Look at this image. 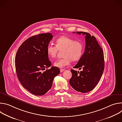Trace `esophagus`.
<instances>
[{
    "instance_id": "1",
    "label": "esophagus",
    "mask_w": 122,
    "mask_h": 122,
    "mask_svg": "<svg viewBox=\"0 0 122 122\" xmlns=\"http://www.w3.org/2000/svg\"><path fill=\"white\" fill-rule=\"evenodd\" d=\"M65 70V69H63V68H61L60 69V72H63Z\"/></svg>"
}]
</instances>
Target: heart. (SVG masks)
Returning a JSON list of instances; mask_svg holds the SVG:
<instances>
[{
  "label": "heart",
  "mask_w": 122,
  "mask_h": 122,
  "mask_svg": "<svg viewBox=\"0 0 122 122\" xmlns=\"http://www.w3.org/2000/svg\"><path fill=\"white\" fill-rule=\"evenodd\" d=\"M56 45L49 43L46 48L48 56L52 58H55L57 54L58 50L64 49V57L56 61L54 63L55 66L62 68L69 65L71 60L73 61L79 60L82 56L84 49L83 43L80 41L67 36H62L56 41Z\"/></svg>",
  "instance_id": "1"
}]
</instances>
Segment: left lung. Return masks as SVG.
<instances>
[{
	"label": "left lung",
	"mask_w": 122,
	"mask_h": 122,
	"mask_svg": "<svg viewBox=\"0 0 122 122\" xmlns=\"http://www.w3.org/2000/svg\"><path fill=\"white\" fill-rule=\"evenodd\" d=\"M73 33H75L74 32ZM85 35V51L73 68H79L80 72L71 69L72 77L69 83L76 91L87 93L92 90L99 81L104 69L103 51L96 38L88 33L77 32Z\"/></svg>",
	"instance_id": "obj_1"
}]
</instances>
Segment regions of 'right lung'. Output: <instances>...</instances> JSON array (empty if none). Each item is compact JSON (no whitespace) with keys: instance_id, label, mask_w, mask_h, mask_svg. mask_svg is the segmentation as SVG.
Segmentation results:
<instances>
[{"instance_id":"1","label":"right lung","mask_w":122,"mask_h":122,"mask_svg":"<svg viewBox=\"0 0 122 122\" xmlns=\"http://www.w3.org/2000/svg\"><path fill=\"white\" fill-rule=\"evenodd\" d=\"M53 36L49 33L30 37L19 47L15 56L17 76L24 87L32 94L42 96L51 87L54 79L60 73L51 66L46 48Z\"/></svg>"}]
</instances>
